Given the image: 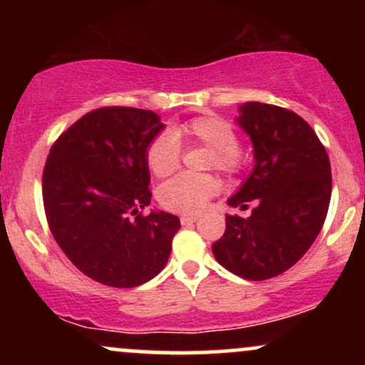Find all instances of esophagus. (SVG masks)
<instances>
[{"label": "esophagus", "instance_id": "esophagus-1", "mask_svg": "<svg viewBox=\"0 0 365 365\" xmlns=\"http://www.w3.org/2000/svg\"><path fill=\"white\" fill-rule=\"evenodd\" d=\"M197 221V216H182L180 217V223L182 225H192Z\"/></svg>", "mask_w": 365, "mask_h": 365}]
</instances>
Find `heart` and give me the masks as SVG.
<instances>
[{"label":"heart","mask_w":365,"mask_h":365,"mask_svg":"<svg viewBox=\"0 0 365 365\" xmlns=\"http://www.w3.org/2000/svg\"><path fill=\"white\" fill-rule=\"evenodd\" d=\"M202 145L209 149L207 168L220 170L226 175H238L247 165L244 149L238 145L237 130L228 120L217 115L197 116L178 125L173 132H161L150 140L145 161L156 177H170L180 168L182 145ZM221 188L215 175H178L159 188V202L170 211L182 215H197L202 211L211 197Z\"/></svg>","instance_id":"b5f03b06"}]
</instances>
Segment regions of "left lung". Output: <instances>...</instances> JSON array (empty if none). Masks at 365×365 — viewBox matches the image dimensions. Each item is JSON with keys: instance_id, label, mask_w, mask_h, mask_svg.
<instances>
[{"instance_id": "1", "label": "left lung", "mask_w": 365, "mask_h": 365, "mask_svg": "<svg viewBox=\"0 0 365 365\" xmlns=\"http://www.w3.org/2000/svg\"><path fill=\"white\" fill-rule=\"evenodd\" d=\"M238 125L249 133L255 166L228 204L255 207L249 217L226 216L212 244L221 266L240 278H274L302 259L319 235L331 199V165L316 132L297 113L245 103Z\"/></svg>"}]
</instances>
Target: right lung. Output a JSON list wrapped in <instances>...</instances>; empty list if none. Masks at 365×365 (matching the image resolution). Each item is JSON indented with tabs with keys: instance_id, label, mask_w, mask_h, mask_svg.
<instances>
[{
	"instance_id": "add662e5",
	"label": "right lung",
	"mask_w": 365,
	"mask_h": 365,
	"mask_svg": "<svg viewBox=\"0 0 365 365\" xmlns=\"http://www.w3.org/2000/svg\"><path fill=\"white\" fill-rule=\"evenodd\" d=\"M165 125L154 111L106 106L77 120L46 159L43 200L66 257L94 282L133 288L168 262L180 220L150 204L145 153Z\"/></svg>"
}]
</instances>
